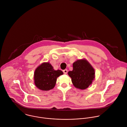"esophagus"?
I'll return each mask as SVG.
<instances>
[{"label": "esophagus", "mask_w": 127, "mask_h": 127, "mask_svg": "<svg viewBox=\"0 0 127 127\" xmlns=\"http://www.w3.org/2000/svg\"><path fill=\"white\" fill-rule=\"evenodd\" d=\"M63 73H64L65 74H67V73H68V70H67V69H65V70H64L63 71Z\"/></svg>", "instance_id": "esophagus-1"}]
</instances>
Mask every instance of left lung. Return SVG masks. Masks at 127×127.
<instances>
[{
    "mask_svg": "<svg viewBox=\"0 0 127 127\" xmlns=\"http://www.w3.org/2000/svg\"><path fill=\"white\" fill-rule=\"evenodd\" d=\"M75 87L85 89L92 83L95 78V71L85 59L78 60L73 63V70L68 72Z\"/></svg>",
    "mask_w": 127,
    "mask_h": 127,
    "instance_id": "obj_1",
    "label": "left lung"
}]
</instances>
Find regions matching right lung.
<instances>
[{
  "label": "right lung",
  "instance_id": "add662e5",
  "mask_svg": "<svg viewBox=\"0 0 127 127\" xmlns=\"http://www.w3.org/2000/svg\"><path fill=\"white\" fill-rule=\"evenodd\" d=\"M63 74L61 70H54L49 63H43L35 71L34 83L40 90L48 91L54 88L57 78Z\"/></svg>",
  "mask_w": 127,
  "mask_h": 127
}]
</instances>
